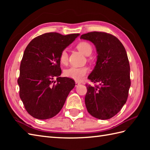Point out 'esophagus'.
<instances>
[{
    "instance_id": "obj_1",
    "label": "esophagus",
    "mask_w": 150,
    "mask_h": 150,
    "mask_svg": "<svg viewBox=\"0 0 150 150\" xmlns=\"http://www.w3.org/2000/svg\"><path fill=\"white\" fill-rule=\"evenodd\" d=\"M80 84V82H79L78 81H75V85H76V86H78V85H79Z\"/></svg>"
}]
</instances>
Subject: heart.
<instances>
[{
  "label": "heart",
  "mask_w": 150,
  "mask_h": 150,
  "mask_svg": "<svg viewBox=\"0 0 150 150\" xmlns=\"http://www.w3.org/2000/svg\"><path fill=\"white\" fill-rule=\"evenodd\" d=\"M77 49L84 53L86 55H89L92 52V46L91 44L86 42L82 41L77 45ZM59 60L62 64H66L68 61V53L66 49H64L61 51L59 55ZM88 68L87 66L76 67L71 66L70 68L65 69L64 75L66 77L72 79L77 81H81L84 79L85 76L88 72Z\"/></svg>",
  "instance_id": "obj_1"
}]
</instances>
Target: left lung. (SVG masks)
I'll use <instances>...</instances> for the list:
<instances>
[{"instance_id": "1", "label": "left lung", "mask_w": 150, "mask_h": 150, "mask_svg": "<svg viewBox=\"0 0 150 150\" xmlns=\"http://www.w3.org/2000/svg\"><path fill=\"white\" fill-rule=\"evenodd\" d=\"M81 39L93 42L98 54L96 65L88 79L99 85L86 84V106L95 118L111 119L126 103L131 85L126 50L116 37L105 32L92 31L82 35Z\"/></svg>"}]
</instances>
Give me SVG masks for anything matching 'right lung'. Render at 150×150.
I'll return each instance as SVG.
<instances>
[{
  "instance_id": "right-lung-1",
  "label": "right lung",
  "mask_w": 150,
  "mask_h": 150,
  "mask_svg": "<svg viewBox=\"0 0 150 150\" xmlns=\"http://www.w3.org/2000/svg\"><path fill=\"white\" fill-rule=\"evenodd\" d=\"M79 35L46 33L34 38L25 49L17 82L20 98L33 117L44 120L55 116L74 88L73 79L59 77V55Z\"/></svg>"
}]
</instances>
